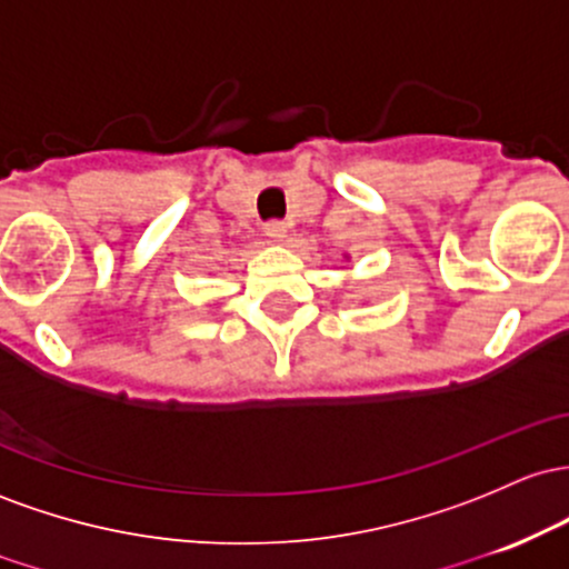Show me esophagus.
Wrapping results in <instances>:
<instances>
[{
    "label": "esophagus",
    "instance_id": "1",
    "mask_svg": "<svg viewBox=\"0 0 569 569\" xmlns=\"http://www.w3.org/2000/svg\"><path fill=\"white\" fill-rule=\"evenodd\" d=\"M263 233L268 236V239L271 241H284L287 239V226L284 222H279V220H273V222H266V228H263Z\"/></svg>",
    "mask_w": 569,
    "mask_h": 569
}]
</instances>
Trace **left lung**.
<instances>
[{
	"instance_id": "left-lung-1",
	"label": "left lung",
	"mask_w": 569,
	"mask_h": 569,
	"mask_svg": "<svg viewBox=\"0 0 569 569\" xmlns=\"http://www.w3.org/2000/svg\"><path fill=\"white\" fill-rule=\"evenodd\" d=\"M343 258H347V254H343Z\"/></svg>"
}]
</instances>
